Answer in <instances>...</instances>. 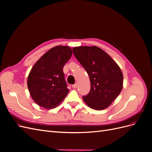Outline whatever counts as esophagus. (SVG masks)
<instances>
[{
    "mask_svg": "<svg viewBox=\"0 0 152 152\" xmlns=\"http://www.w3.org/2000/svg\"><path fill=\"white\" fill-rule=\"evenodd\" d=\"M72 87H73V89H76L77 87V84H73V85H72Z\"/></svg>",
    "mask_w": 152,
    "mask_h": 152,
    "instance_id": "1",
    "label": "esophagus"
}]
</instances>
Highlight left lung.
<instances>
[{"mask_svg": "<svg viewBox=\"0 0 152 152\" xmlns=\"http://www.w3.org/2000/svg\"><path fill=\"white\" fill-rule=\"evenodd\" d=\"M73 53L88 73L91 90L82 96L87 105L96 110L108 107L121 93L123 74L120 67L103 50L96 46H79Z\"/></svg>", "mask_w": 152, "mask_h": 152, "instance_id": "obj_1", "label": "left lung"}]
</instances>
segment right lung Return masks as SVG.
<instances>
[{"instance_id":"obj_1","label":"right lung","mask_w":152,"mask_h":152,"mask_svg":"<svg viewBox=\"0 0 152 152\" xmlns=\"http://www.w3.org/2000/svg\"><path fill=\"white\" fill-rule=\"evenodd\" d=\"M72 55L70 48L58 45L45 53L32 67L27 85L32 99L40 107L54 108L66 96L69 89L63 66Z\"/></svg>"}]
</instances>
